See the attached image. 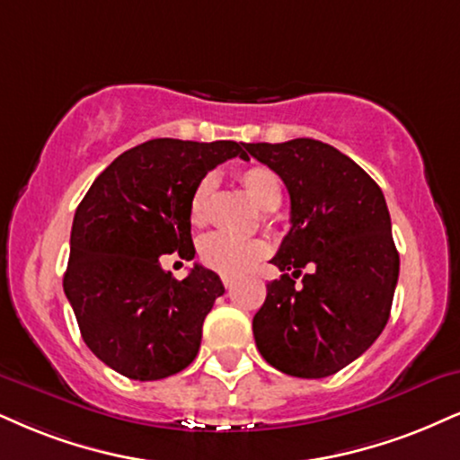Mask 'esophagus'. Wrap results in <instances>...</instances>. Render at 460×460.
Segmentation results:
<instances>
[{
  "label": "esophagus",
  "instance_id": "34e87169",
  "mask_svg": "<svg viewBox=\"0 0 460 460\" xmlns=\"http://www.w3.org/2000/svg\"><path fill=\"white\" fill-rule=\"evenodd\" d=\"M221 281H224L226 290H230V288L234 286V279H232V277H221Z\"/></svg>",
  "mask_w": 460,
  "mask_h": 460
}]
</instances>
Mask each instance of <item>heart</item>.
I'll list each match as a JSON object with an SVG mask.
<instances>
[{"label":"heart","mask_w":460,"mask_h":460,"mask_svg":"<svg viewBox=\"0 0 460 460\" xmlns=\"http://www.w3.org/2000/svg\"><path fill=\"white\" fill-rule=\"evenodd\" d=\"M241 185L249 198L262 211H275L281 204V181L270 168L249 166L241 172ZM215 194V177L207 174L198 181L190 198V221L204 226L211 215ZM266 256V245L258 239H234L228 234H211L200 243V260L204 266L221 275H243Z\"/></svg>","instance_id":"heart-1"}]
</instances>
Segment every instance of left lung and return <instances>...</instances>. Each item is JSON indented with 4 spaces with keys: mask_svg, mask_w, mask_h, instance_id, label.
Returning a JSON list of instances; mask_svg holds the SVG:
<instances>
[{
    "mask_svg": "<svg viewBox=\"0 0 460 460\" xmlns=\"http://www.w3.org/2000/svg\"><path fill=\"white\" fill-rule=\"evenodd\" d=\"M290 194L292 228L270 260L253 337L270 367L328 377L371 348L390 317L399 252L379 185L354 160L314 138L249 143ZM303 268L310 273L296 283Z\"/></svg>",
    "mask_w": 460,
    "mask_h": 460,
    "instance_id": "1",
    "label": "left lung"
}]
</instances>
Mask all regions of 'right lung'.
I'll use <instances>...</instances> for the list:
<instances>
[{
	"label": "right lung",
	"instance_id": "right-lung-1",
	"mask_svg": "<svg viewBox=\"0 0 460 460\" xmlns=\"http://www.w3.org/2000/svg\"><path fill=\"white\" fill-rule=\"evenodd\" d=\"M236 155L245 160V143L146 140L121 153L78 204L64 292L83 341L121 376L153 382L194 362L224 283L200 264L174 279L160 256L194 260L191 191Z\"/></svg>",
	"mask_w": 460,
	"mask_h": 460
}]
</instances>
